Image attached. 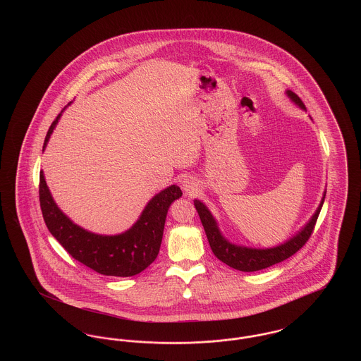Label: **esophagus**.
Returning <instances> with one entry per match:
<instances>
[{
  "mask_svg": "<svg viewBox=\"0 0 361 361\" xmlns=\"http://www.w3.org/2000/svg\"><path fill=\"white\" fill-rule=\"evenodd\" d=\"M181 188L184 189L188 195H193L197 192V184L193 178L190 177H185L183 181H181Z\"/></svg>",
  "mask_w": 361,
  "mask_h": 361,
  "instance_id": "esophagus-1",
  "label": "esophagus"
}]
</instances>
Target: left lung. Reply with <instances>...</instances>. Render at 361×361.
<instances>
[{
    "label": "left lung",
    "instance_id": "left-lung-1",
    "mask_svg": "<svg viewBox=\"0 0 361 361\" xmlns=\"http://www.w3.org/2000/svg\"><path fill=\"white\" fill-rule=\"evenodd\" d=\"M287 93L300 108L306 109L305 104L300 100V97L298 94H295L291 90H288ZM324 200H325V195H324V199L318 207L317 212L314 214L311 221L306 224V227L299 234H296L288 242H286L280 246H276V247H271V249L240 247V246H235V245L227 242L222 237L215 219L212 218V215L207 209V207L199 200H195L193 203H195L196 211L200 216L202 224L204 227L207 240L209 242V246H211L214 255L219 258L222 262H224L226 265H228V267H231L237 271L255 272V271H261V269H265L268 267H272L275 264H279V262L291 257L292 255H295L299 249H302L306 245V242L310 240V237L314 231V227H315L317 219L319 216Z\"/></svg>",
    "mask_w": 361,
    "mask_h": 361
}]
</instances>
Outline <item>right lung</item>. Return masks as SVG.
Returning a JSON list of instances; mask_svg holds the SVG:
<instances>
[{
    "instance_id": "right-lung-1",
    "label": "right lung",
    "mask_w": 361,
    "mask_h": 361,
    "mask_svg": "<svg viewBox=\"0 0 361 361\" xmlns=\"http://www.w3.org/2000/svg\"><path fill=\"white\" fill-rule=\"evenodd\" d=\"M63 109L52 121L43 150ZM181 195L183 192L177 185L164 189L149 202L137 224L128 231L112 237L97 235L73 224L54 203L43 172L39 177V202L49 231L71 257L105 276L137 275L154 261L161 247L169 206Z\"/></svg>"
}]
</instances>
